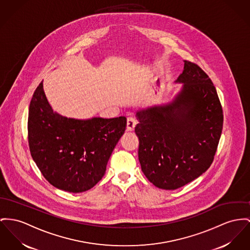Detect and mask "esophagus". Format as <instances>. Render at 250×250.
<instances>
[{
	"mask_svg": "<svg viewBox=\"0 0 250 250\" xmlns=\"http://www.w3.org/2000/svg\"><path fill=\"white\" fill-rule=\"evenodd\" d=\"M136 124H137V121L134 117H129L127 119V131H130V132L133 131Z\"/></svg>",
	"mask_w": 250,
	"mask_h": 250,
	"instance_id": "obj_1",
	"label": "esophagus"
}]
</instances>
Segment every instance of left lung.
Returning <instances> with one entry per match:
<instances>
[{
  "mask_svg": "<svg viewBox=\"0 0 250 250\" xmlns=\"http://www.w3.org/2000/svg\"><path fill=\"white\" fill-rule=\"evenodd\" d=\"M183 83L174 100L136 113L138 159L150 183L176 189L198 178L211 165L223 129L216 89L197 64L184 61Z\"/></svg>",
  "mask_w": 250,
  "mask_h": 250,
  "instance_id": "1",
  "label": "left lung"
}]
</instances>
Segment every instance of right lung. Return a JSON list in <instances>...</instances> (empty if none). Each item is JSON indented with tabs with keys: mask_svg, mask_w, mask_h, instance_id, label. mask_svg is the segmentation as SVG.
Wrapping results in <instances>:
<instances>
[{
	"mask_svg": "<svg viewBox=\"0 0 250 250\" xmlns=\"http://www.w3.org/2000/svg\"><path fill=\"white\" fill-rule=\"evenodd\" d=\"M126 125L125 117L75 119L61 116L53 111L42 82L29 105V149L52 186L73 193L83 192L103 177Z\"/></svg>",
	"mask_w": 250,
	"mask_h": 250,
	"instance_id": "add662e5",
	"label": "right lung"
}]
</instances>
